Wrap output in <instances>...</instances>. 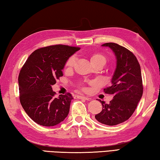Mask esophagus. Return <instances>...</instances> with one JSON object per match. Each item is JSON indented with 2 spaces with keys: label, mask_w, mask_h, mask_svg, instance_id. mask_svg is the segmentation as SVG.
<instances>
[{
  "label": "esophagus",
  "mask_w": 160,
  "mask_h": 160,
  "mask_svg": "<svg viewBox=\"0 0 160 160\" xmlns=\"http://www.w3.org/2000/svg\"><path fill=\"white\" fill-rule=\"evenodd\" d=\"M77 97L78 99H84L85 100H90L91 99L90 97H85V96H81V95H77Z\"/></svg>",
  "instance_id": "esophagus-1"
}]
</instances>
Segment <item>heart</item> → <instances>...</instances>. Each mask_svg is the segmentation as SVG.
Wrapping results in <instances>:
<instances>
[{
  "label": "heart",
  "instance_id": "b5f03b06",
  "mask_svg": "<svg viewBox=\"0 0 160 160\" xmlns=\"http://www.w3.org/2000/svg\"><path fill=\"white\" fill-rule=\"evenodd\" d=\"M88 56L90 57V61L92 64L95 63H102L104 66L107 61V57L104 55V53L101 52H98V51H95V52H90L88 53ZM75 63V58L74 56H70L69 58L66 62L65 66L68 68H72ZM84 89V88H82Z\"/></svg>",
  "mask_w": 160,
  "mask_h": 160
}]
</instances>
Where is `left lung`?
Listing matches in <instances>:
<instances>
[{"mask_svg": "<svg viewBox=\"0 0 160 160\" xmlns=\"http://www.w3.org/2000/svg\"><path fill=\"white\" fill-rule=\"evenodd\" d=\"M116 57V68L112 80V85L104 89L106 94L113 98L109 104L102 102V112L95 115L97 121L108 126H115L131 117L135 112L143 92L140 66L131 51L116 43H105Z\"/></svg>", "mask_w": 160, "mask_h": 160, "instance_id": "8db88e82", "label": "left lung"}]
</instances>
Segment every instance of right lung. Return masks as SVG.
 <instances>
[{"mask_svg": "<svg viewBox=\"0 0 160 160\" xmlns=\"http://www.w3.org/2000/svg\"><path fill=\"white\" fill-rule=\"evenodd\" d=\"M80 47L57 44L35 50L27 59L18 76L22 107L34 122L53 126L67 117L72 94L55 97L51 86L63 76L66 62Z\"/></svg>", "mask_w": 160, "mask_h": 160, "instance_id": "obj_1", "label": "right lung"}]
</instances>
